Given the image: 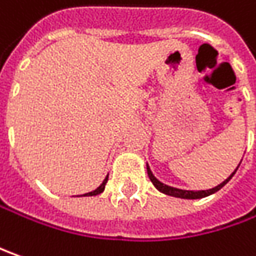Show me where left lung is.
Here are the masks:
<instances>
[{
    "mask_svg": "<svg viewBox=\"0 0 256 256\" xmlns=\"http://www.w3.org/2000/svg\"><path fill=\"white\" fill-rule=\"evenodd\" d=\"M236 172V170H235ZM235 172L226 178L225 181H222L220 186H216L214 188H210V190H202V191H188V190H180V188H174V187H170V186H166L163 184L162 181H158L156 178L154 176H153V172L152 170L148 168V166H147V174H148V178L152 180V182L154 184V187L158 191H162L163 194H167V196H172V197H178V198H187V200H197V198H204V197H207V196H211V194H214L216 191L218 190H221L224 187L225 184L228 182V181L232 178V176L235 174Z\"/></svg>",
    "mask_w": 256,
    "mask_h": 256,
    "instance_id": "left-lung-1",
    "label": "left lung"
}]
</instances>
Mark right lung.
Returning a JSON list of instances; mask_svg holds the SVG:
<instances>
[{
    "mask_svg": "<svg viewBox=\"0 0 256 256\" xmlns=\"http://www.w3.org/2000/svg\"><path fill=\"white\" fill-rule=\"evenodd\" d=\"M108 178H109V176L103 180V182H102L100 186L98 187V188L94 190V191H90V192H86V194H84V196H98V194H100V192H103V190H104V186H106V182H108Z\"/></svg>",
    "mask_w": 256,
    "mask_h": 256,
    "instance_id": "right-lung-1",
    "label": "right lung"
}]
</instances>
